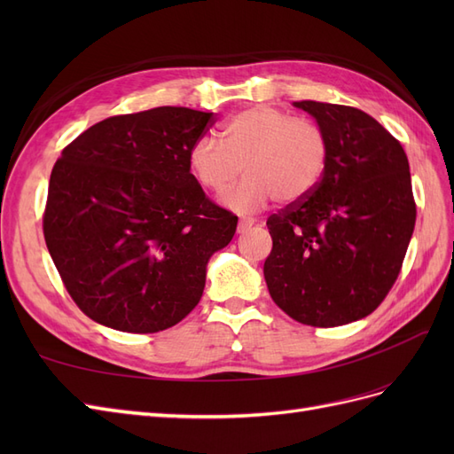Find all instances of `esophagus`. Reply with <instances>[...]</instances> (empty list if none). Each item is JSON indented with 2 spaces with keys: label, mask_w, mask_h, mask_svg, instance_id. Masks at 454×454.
<instances>
[{
  "label": "esophagus",
  "mask_w": 454,
  "mask_h": 454,
  "mask_svg": "<svg viewBox=\"0 0 454 454\" xmlns=\"http://www.w3.org/2000/svg\"><path fill=\"white\" fill-rule=\"evenodd\" d=\"M252 225H255V219L254 217H240L239 232H246L248 229H252Z\"/></svg>",
  "instance_id": "34e87169"
}]
</instances>
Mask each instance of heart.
<instances>
[{
  "instance_id": "b5f03b06",
  "label": "heart",
  "mask_w": 454,
  "mask_h": 454,
  "mask_svg": "<svg viewBox=\"0 0 454 454\" xmlns=\"http://www.w3.org/2000/svg\"><path fill=\"white\" fill-rule=\"evenodd\" d=\"M222 144L202 136L189 149V168L199 185L222 193L237 212H257L274 199L294 204L312 195L325 174L327 132L309 117H294L272 106H254L227 119L219 129Z\"/></svg>"
}]
</instances>
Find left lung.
I'll return each instance as SVG.
<instances>
[{
    "mask_svg": "<svg viewBox=\"0 0 454 454\" xmlns=\"http://www.w3.org/2000/svg\"><path fill=\"white\" fill-rule=\"evenodd\" d=\"M327 132L320 185L267 219L263 274L287 316L314 327L350 324L392 290L413 235L417 204L402 144L362 109L294 102Z\"/></svg>",
    "mask_w": 454,
    "mask_h": 454,
    "instance_id": "1",
    "label": "left lung"
}]
</instances>
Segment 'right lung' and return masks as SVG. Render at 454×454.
<instances>
[{
  "mask_svg": "<svg viewBox=\"0 0 454 454\" xmlns=\"http://www.w3.org/2000/svg\"><path fill=\"white\" fill-rule=\"evenodd\" d=\"M212 125L214 114L162 106L107 117L62 149L43 235L90 320L155 333L199 305L208 259L239 223L189 168L191 145Z\"/></svg>",
  "mask_w": 454,
  "mask_h": 454,
  "instance_id": "obj_1",
  "label": "right lung"
}]
</instances>
